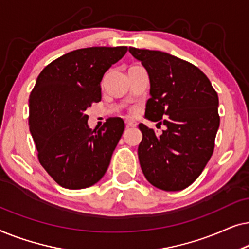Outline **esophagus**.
<instances>
[{"instance_id": "1", "label": "esophagus", "mask_w": 249, "mask_h": 249, "mask_svg": "<svg viewBox=\"0 0 249 249\" xmlns=\"http://www.w3.org/2000/svg\"><path fill=\"white\" fill-rule=\"evenodd\" d=\"M124 124H125V127H128V128L136 127V125H137V122L134 120H125Z\"/></svg>"}]
</instances>
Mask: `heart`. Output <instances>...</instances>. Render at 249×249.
Masks as SVG:
<instances>
[{
    "label": "heart",
    "mask_w": 249,
    "mask_h": 249,
    "mask_svg": "<svg viewBox=\"0 0 249 249\" xmlns=\"http://www.w3.org/2000/svg\"><path fill=\"white\" fill-rule=\"evenodd\" d=\"M131 112H132V113H134V112H135V110H131Z\"/></svg>",
    "instance_id": "heart-1"
}]
</instances>
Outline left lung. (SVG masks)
Here are the masks:
<instances>
[{
    "label": "left lung",
    "mask_w": 249,
    "mask_h": 249,
    "mask_svg": "<svg viewBox=\"0 0 249 249\" xmlns=\"http://www.w3.org/2000/svg\"><path fill=\"white\" fill-rule=\"evenodd\" d=\"M129 52L141 61L151 83L145 117L166 127L156 136L139 124L142 173L156 188L182 190L198 178L213 154L220 125L219 97L194 64L161 51L129 47Z\"/></svg>",
    "instance_id": "obj_1"
}]
</instances>
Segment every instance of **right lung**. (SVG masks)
<instances>
[{
	"instance_id": "add662e5",
	"label": "right lung",
	"mask_w": 249,
	"mask_h": 249,
	"mask_svg": "<svg viewBox=\"0 0 249 249\" xmlns=\"http://www.w3.org/2000/svg\"><path fill=\"white\" fill-rule=\"evenodd\" d=\"M127 46L72 51L46 66L29 96V130L38 160L54 181L83 189L100 181L124 130L121 118L88 127L87 107L101 101V81Z\"/></svg>"
}]
</instances>
